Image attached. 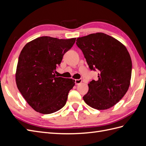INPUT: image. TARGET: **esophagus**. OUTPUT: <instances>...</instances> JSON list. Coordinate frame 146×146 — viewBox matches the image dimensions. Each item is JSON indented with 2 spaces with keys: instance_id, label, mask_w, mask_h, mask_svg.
Instances as JSON below:
<instances>
[{
  "instance_id": "esophagus-1",
  "label": "esophagus",
  "mask_w": 146,
  "mask_h": 146,
  "mask_svg": "<svg viewBox=\"0 0 146 146\" xmlns=\"http://www.w3.org/2000/svg\"><path fill=\"white\" fill-rule=\"evenodd\" d=\"M82 82V78H79V79H76L75 80V83H76V85H78Z\"/></svg>"
}]
</instances>
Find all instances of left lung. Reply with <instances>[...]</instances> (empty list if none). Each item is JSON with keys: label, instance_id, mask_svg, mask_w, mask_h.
<instances>
[{"label": "left lung", "instance_id": "obj_1", "mask_svg": "<svg viewBox=\"0 0 146 146\" xmlns=\"http://www.w3.org/2000/svg\"><path fill=\"white\" fill-rule=\"evenodd\" d=\"M76 41L90 69L99 71L98 80L88 83L84 101L97 110L112 107L130 86L132 63L129 52L121 42L104 33L78 38Z\"/></svg>", "mask_w": 146, "mask_h": 146}]
</instances>
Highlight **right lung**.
Here are the masks:
<instances>
[{
	"instance_id": "1",
	"label": "right lung",
	"mask_w": 146,
	"mask_h": 146,
	"mask_svg": "<svg viewBox=\"0 0 146 146\" xmlns=\"http://www.w3.org/2000/svg\"><path fill=\"white\" fill-rule=\"evenodd\" d=\"M76 39L39 37L26 44L21 52L16 72V85L36 111L50 114L65 105L75 80L58 77L55 72Z\"/></svg>"
}]
</instances>
